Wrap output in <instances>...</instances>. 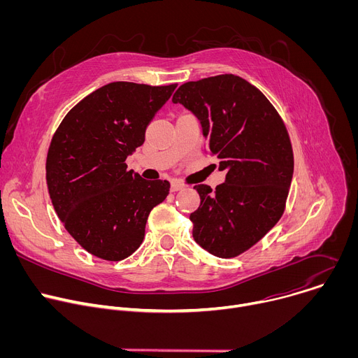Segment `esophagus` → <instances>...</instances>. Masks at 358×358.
I'll return each mask as SVG.
<instances>
[{
	"label": "esophagus",
	"mask_w": 358,
	"mask_h": 358,
	"mask_svg": "<svg viewBox=\"0 0 358 358\" xmlns=\"http://www.w3.org/2000/svg\"><path fill=\"white\" fill-rule=\"evenodd\" d=\"M182 188H184V185L180 184L178 181H173V182H171V191H180V189H182Z\"/></svg>",
	"instance_id": "1"
}]
</instances>
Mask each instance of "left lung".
Masks as SVG:
<instances>
[{
	"mask_svg": "<svg viewBox=\"0 0 358 358\" xmlns=\"http://www.w3.org/2000/svg\"><path fill=\"white\" fill-rule=\"evenodd\" d=\"M173 103L201 123L207 150L220 159L225 181L213 191L194 187L201 202L189 215L195 242L218 258H234L280 220L293 177L286 127L265 94L235 75L181 85Z\"/></svg>",
	"mask_w": 358,
	"mask_h": 358,
	"instance_id": "8db88e82",
	"label": "left lung"
}]
</instances>
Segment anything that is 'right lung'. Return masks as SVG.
<instances>
[{"label":"right lung","instance_id":"add662e5","mask_svg":"<svg viewBox=\"0 0 358 358\" xmlns=\"http://www.w3.org/2000/svg\"><path fill=\"white\" fill-rule=\"evenodd\" d=\"M177 85L113 82L71 109L50 141L46 184L72 238L89 253L122 261L141 245L150 211L170 182L148 181L124 163Z\"/></svg>","mask_w":358,"mask_h":358}]
</instances>
